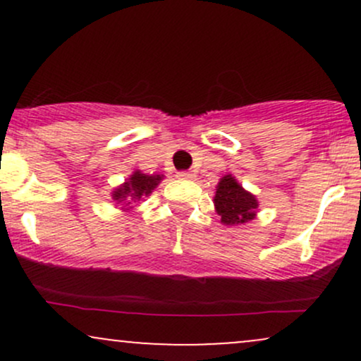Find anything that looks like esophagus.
Segmentation results:
<instances>
[{"label":"esophagus","instance_id":"obj_1","mask_svg":"<svg viewBox=\"0 0 361 361\" xmlns=\"http://www.w3.org/2000/svg\"><path fill=\"white\" fill-rule=\"evenodd\" d=\"M176 176L180 178V180H192V178H193L192 173H188V171H181V173H178Z\"/></svg>","mask_w":361,"mask_h":361}]
</instances>
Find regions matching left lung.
I'll use <instances>...</instances> for the list:
<instances>
[{
    "instance_id": "1",
    "label": "left lung",
    "mask_w": 361,
    "mask_h": 361,
    "mask_svg": "<svg viewBox=\"0 0 361 361\" xmlns=\"http://www.w3.org/2000/svg\"><path fill=\"white\" fill-rule=\"evenodd\" d=\"M215 212L221 215L224 226H241L251 222L258 214L259 202L256 195L243 188L235 176L224 175L215 186Z\"/></svg>"
}]
</instances>
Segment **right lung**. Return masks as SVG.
Wrapping results in <instances>:
<instances>
[{
	"mask_svg": "<svg viewBox=\"0 0 361 361\" xmlns=\"http://www.w3.org/2000/svg\"><path fill=\"white\" fill-rule=\"evenodd\" d=\"M164 175H147L140 169H135L130 176L123 181L122 185L115 186L111 190V198H114L115 207H118L122 212L134 209L132 204L139 202L142 197H149L157 185L163 181Z\"/></svg>",
	"mask_w": 361,
	"mask_h": 361,
	"instance_id": "1",
	"label": "right lung"
}]
</instances>
